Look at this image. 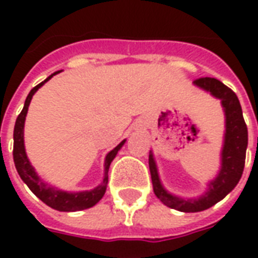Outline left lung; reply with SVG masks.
Segmentation results:
<instances>
[{"mask_svg": "<svg viewBox=\"0 0 258 258\" xmlns=\"http://www.w3.org/2000/svg\"><path fill=\"white\" fill-rule=\"evenodd\" d=\"M195 84L209 91L211 95L221 99L222 107L225 112V141L221 153V171L214 181L209 185V190L202 198L194 200H185L170 195L160 184L157 175V168L153 160V155L149 153V170H151L153 192L163 203L171 209L196 213L210 209L218 203L238 185L239 179L243 174L246 148H247V127L244 123L242 107L236 94L221 81L211 77H202L194 81Z\"/></svg>", "mask_w": 258, "mask_h": 258, "instance_id": "1", "label": "left lung"}]
</instances>
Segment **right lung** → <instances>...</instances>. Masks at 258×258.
Listing matches in <instances>:
<instances>
[{
	"label": "right lung",
	"instance_id": "add662e5",
	"mask_svg": "<svg viewBox=\"0 0 258 258\" xmlns=\"http://www.w3.org/2000/svg\"><path fill=\"white\" fill-rule=\"evenodd\" d=\"M58 73V72H56ZM56 73L51 74L47 80H44L42 83L36 85L33 90L29 92V95L26 98L25 106L22 109V112L16 118V123H15L14 128V162L15 167L19 173L20 178L23 179L33 194L36 195L37 198L42 200L45 205L49 207H52L55 210L59 211H80L85 210V209H90L92 206H95L99 200L102 199V196L105 195L107 186V173H109V167H110V163L116 157L117 152L120 151V148L124 145V142H120L113 151L107 153L106 160H105V177H103V182L99 186H96L95 189L92 190H85V192H76V194H68L63 190H58L49 186L45 182H42L41 178L38 177L34 171V168L31 167L29 159L26 156L25 152V142H23V127H25V118L27 114V109L30 105V101L34 92H36L44 83H47L48 80L51 79L52 76Z\"/></svg>",
	"mask_w": 258,
	"mask_h": 258
}]
</instances>
